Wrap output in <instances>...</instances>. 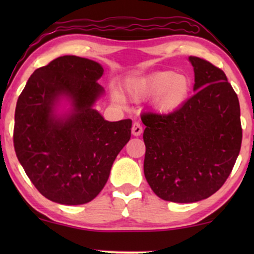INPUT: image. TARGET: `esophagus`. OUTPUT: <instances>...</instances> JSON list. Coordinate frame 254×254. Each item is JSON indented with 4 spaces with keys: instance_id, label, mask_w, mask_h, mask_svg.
I'll return each instance as SVG.
<instances>
[{
    "instance_id": "34e87169",
    "label": "esophagus",
    "mask_w": 254,
    "mask_h": 254,
    "mask_svg": "<svg viewBox=\"0 0 254 254\" xmlns=\"http://www.w3.org/2000/svg\"><path fill=\"white\" fill-rule=\"evenodd\" d=\"M142 131H143V128H142L141 125L136 123V121L133 123V126H131V134H133L134 136H140Z\"/></svg>"
}]
</instances>
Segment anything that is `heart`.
I'll list each match as a JSON object with an SVG mask.
<instances>
[{
    "mask_svg": "<svg viewBox=\"0 0 254 254\" xmlns=\"http://www.w3.org/2000/svg\"><path fill=\"white\" fill-rule=\"evenodd\" d=\"M125 89L134 100L155 97V105L159 111L173 112L190 98L192 81L186 75L164 70L143 77L128 78ZM112 98L117 103L124 102V97L117 90L112 92Z\"/></svg>",
    "mask_w": 254,
    "mask_h": 254,
    "instance_id": "heart-1",
    "label": "heart"
}]
</instances>
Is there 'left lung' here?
<instances>
[{
    "label": "left lung",
    "instance_id": "obj_1",
    "mask_svg": "<svg viewBox=\"0 0 254 254\" xmlns=\"http://www.w3.org/2000/svg\"><path fill=\"white\" fill-rule=\"evenodd\" d=\"M194 96L170 114L144 113V176L156 195L189 203L207 199L230 175L242 144L238 97L223 70L196 57Z\"/></svg>",
    "mask_w": 254,
    "mask_h": 254
}]
</instances>
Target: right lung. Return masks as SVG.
Instances as JSON below:
<instances>
[{
  "label": "right lung",
  "mask_w": 254,
  "mask_h": 254,
  "mask_svg": "<svg viewBox=\"0 0 254 254\" xmlns=\"http://www.w3.org/2000/svg\"><path fill=\"white\" fill-rule=\"evenodd\" d=\"M98 62L64 55L38 68L17 100L13 145L36 189L53 202L95 199L130 138L131 120L110 123L95 104L104 95ZM62 100L69 103L57 113Z\"/></svg>",
  "instance_id": "right-lung-1"
}]
</instances>
